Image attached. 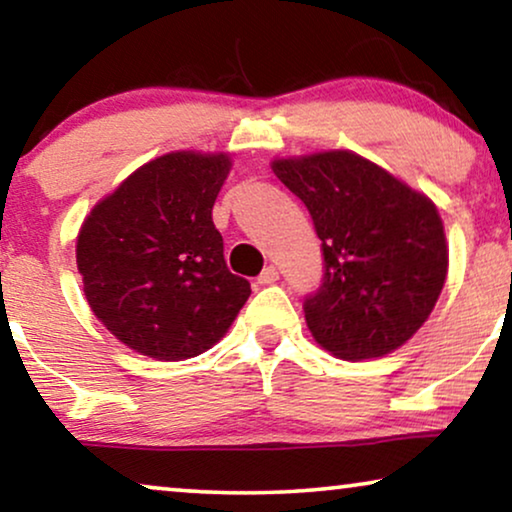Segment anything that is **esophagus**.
Wrapping results in <instances>:
<instances>
[{
	"label": "esophagus",
	"instance_id": "34e87169",
	"mask_svg": "<svg viewBox=\"0 0 512 512\" xmlns=\"http://www.w3.org/2000/svg\"><path fill=\"white\" fill-rule=\"evenodd\" d=\"M276 280H278V269H276V266H266V269L257 276V283L259 285H271V283H276Z\"/></svg>",
	"mask_w": 512,
	"mask_h": 512
}]
</instances>
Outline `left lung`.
<instances>
[{"mask_svg":"<svg viewBox=\"0 0 512 512\" xmlns=\"http://www.w3.org/2000/svg\"><path fill=\"white\" fill-rule=\"evenodd\" d=\"M271 169L304 201L322 241L325 276L304 301L315 341L348 362L401 348L448 276L434 201L350 150L273 160Z\"/></svg>","mask_w":512,"mask_h":512,"instance_id":"left-lung-1","label":"left lung"}]
</instances>
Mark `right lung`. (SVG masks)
<instances>
[{
  "instance_id": "1",
  "label": "right lung",
  "mask_w": 512,
  "mask_h": 512,
  "mask_svg": "<svg viewBox=\"0 0 512 512\" xmlns=\"http://www.w3.org/2000/svg\"><path fill=\"white\" fill-rule=\"evenodd\" d=\"M227 153L176 150L127 176L88 213L76 239L85 299L141 355L181 362L213 348L250 297L227 269L213 204Z\"/></svg>"
}]
</instances>
